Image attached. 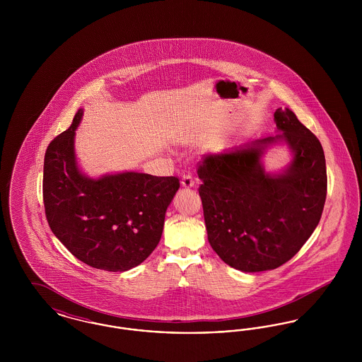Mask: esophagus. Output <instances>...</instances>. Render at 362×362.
<instances>
[{
	"label": "esophagus",
	"instance_id": "34e87169",
	"mask_svg": "<svg viewBox=\"0 0 362 362\" xmlns=\"http://www.w3.org/2000/svg\"><path fill=\"white\" fill-rule=\"evenodd\" d=\"M194 185H195V179H194V176L192 175H183V177H182V186L185 187V189H191V187H194Z\"/></svg>",
	"mask_w": 362,
	"mask_h": 362
}]
</instances>
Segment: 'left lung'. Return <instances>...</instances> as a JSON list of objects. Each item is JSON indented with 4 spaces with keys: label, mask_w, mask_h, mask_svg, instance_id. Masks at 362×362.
<instances>
[{
    "label": "left lung",
    "mask_w": 362,
    "mask_h": 362,
    "mask_svg": "<svg viewBox=\"0 0 362 362\" xmlns=\"http://www.w3.org/2000/svg\"><path fill=\"white\" fill-rule=\"evenodd\" d=\"M274 121L279 134L205 156L198 167L207 240L245 273L291 260L319 224L327 195L320 141L289 108H278ZM276 141L291 148L293 161L281 174L266 173L261 156Z\"/></svg>",
    "instance_id": "1"
}]
</instances>
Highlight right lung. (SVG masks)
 <instances>
[{"mask_svg":"<svg viewBox=\"0 0 362 362\" xmlns=\"http://www.w3.org/2000/svg\"><path fill=\"white\" fill-rule=\"evenodd\" d=\"M78 110L66 132L47 146L43 202L52 233L88 266L127 272L148 258L161 239L167 207L180 187L175 176L122 173L90 179L74 153Z\"/></svg>","mask_w":362,"mask_h":362,"instance_id":"right-lung-1","label":"right lung"}]
</instances>
